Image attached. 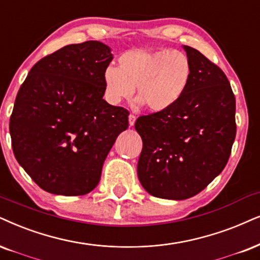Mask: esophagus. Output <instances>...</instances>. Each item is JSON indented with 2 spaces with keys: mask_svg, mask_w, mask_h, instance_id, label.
Here are the masks:
<instances>
[{
  "mask_svg": "<svg viewBox=\"0 0 260 260\" xmlns=\"http://www.w3.org/2000/svg\"><path fill=\"white\" fill-rule=\"evenodd\" d=\"M136 120H137L136 115L129 114V116H128V121H129V126H131V127L134 126V123H136Z\"/></svg>",
  "mask_w": 260,
  "mask_h": 260,
  "instance_id": "1",
  "label": "esophagus"
}]
</instances>
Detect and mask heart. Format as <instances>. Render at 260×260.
<instances>
[{
  "label": "heart",
  "instance_id": "b5f03b06",
  "mask_svg": "<svg viewBox=\"0 0 260 260\" xmlns=\"http://www.w3.org/2000/svg\"><path fill=\"white\" fill-rule=\"evenodd\" d=\"M117 62L119 67L108 66L103 72L104 94L111 104L131 100L137 87L139 104L162 113L179 103L192 80V61L180 50L132 49Z\"/></svg>",
  "mask_w": 260,
  "mask_h": 260
}]
</instances>
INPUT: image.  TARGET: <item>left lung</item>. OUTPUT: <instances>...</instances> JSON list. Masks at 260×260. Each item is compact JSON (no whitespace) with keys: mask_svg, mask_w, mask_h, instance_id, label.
I'll return each mask as SVG.
<instances>
[{"mask_svg":"<svg viewBox=\"0 0 260 260\" xmlns=\"http://www.w3.org/2000/svg\"><path fill=\"white\" fill-rule=\"evenodd\" d=\"M193 63L185 96L172 109L143 115L138 177L151 196L183 200L224 169L236 134L235 96L228 78L202 52L183 45Z\"/></svg>","mask_w":260,"mask_h":260,"instance_id":"1","label":"left lung"}]
</instances>
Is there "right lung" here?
<instances>
[{
    "instance_id": "obj_1",
    "label": "right lung",
    "mask_w": 260,
    "mask_h": 260,
    "mask_svg": "<svg viewBox=\"0 0 260 260\" xmlns=\"http://www.w3.org/2000/svg\"><path fill=\"white\" fill-rule=\"evenodd\" d=\"M111 60L101 42L66 45L39 60L19 88L9 122L13 152L42 189L83 196L100 182L129 115L103 100Z\"/></svg>"
}]
</instances>
